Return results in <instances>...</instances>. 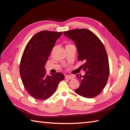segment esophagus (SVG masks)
Instances as JSON below:
<instances>
[{
    "label": "esophagus",
    "instance_id": "obj_1",
    "mask_svg": "<svg viewBox=\"0 0 130 130\" xmlns=\"http://www.w3.org/2000/svg\"><path fill=\"white\" fill-rule=\"evenodd\" d=\"M75 78V76L74 75H67L65 76V79H73Z\"/></svg>",
    "mask_w": 130,
    "mask_h": 130
}]
</instances>
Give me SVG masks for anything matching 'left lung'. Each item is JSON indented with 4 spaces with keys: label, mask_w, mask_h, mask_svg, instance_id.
<instances>
[{
    "label": "left lung",
    "mask_w": 130,
    "mask_h": 130,
    "mask_svg": "<svg viewBox=\"0 0 130 130\" xmlns=\"http://www.w3.org/2000/svg\"><path fill=\"white\" fill-rule=\"evenodd\" d=\"M63 34L75 42L79 61L85 75H76L80 82L76 93L85 98H92L101 93L107 83L109 66L104 46L99 38L87 29H76L63 32Z\"/></svg>",
    "instance_id": "1"
}]
</instances>
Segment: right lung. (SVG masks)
Segmentation results:
<instances>
[{"label": "right lung", "mask_w": 130, "mask_h": 130, "mask_svg": "<svg viewBox=\"0 0 130 130\" xmlns=\"http://www.w3.org/2000/svg\"><path fill=\"white\" fill-rule=\"evenodd\" d=\"M62 32L42 31L33 36L27 44L19 65L23 84L29 94L38 100H46L56 91L59 83L64 79L61 73L46 74L44 66L56 40Z\"/></svg>", "instance_id": "add662e5"}]
</instances>
